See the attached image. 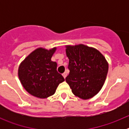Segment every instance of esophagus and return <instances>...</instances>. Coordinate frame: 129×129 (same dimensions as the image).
Listing matches in <instances>:
<instances>
[{"label": "esophagus", "instance_id": "1", "mask_svg": "<svg viewBox=\"0 0 129 129\" xmlns=\"http://www.w3.org/2000/svg\"><path fill=\"white\" fill-rule=\"evenodd\" d=\"M67 72H64L63 74H62V76H63V77L64 79L66 78V77H67Z\"/></svg>", "mask_w": 129, "mask_h": 129}]
</instances>
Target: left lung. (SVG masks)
Segmentation results:
<instances>
[{
	"label": "left lung",
	"instance_id": "obj_1",
	"mask_svg": "<svg viewBox=\"0 0 129 129\" xmlns=\"http://www.w3.org/2000/svg\"><path fill=\"white\" fill-rule=\"evenodd\" d=\"M70 73L66 77L72 92L82 100H88L96 95L104 85L109 64L97 49L84 45H67Z\"/></svg>",
	"mask_w": 129,
	"mask_h": 129
}]
</instances>
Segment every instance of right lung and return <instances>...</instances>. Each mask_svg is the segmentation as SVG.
<instances>
[{"label":"right lung","mask_w":129,"mask_h":129,"mask_svg":"<svg viewBox=\"0 0 129 129\" xmlns=\"http://www.w3.org/2000/svg\"><path fill=\"white\" fill-rule=\"evenodd\" d=\"M38 48L26 57L19 65V80L27 92L39 98L53 95L58 85L64 81L57 71L56 62L51 60L56 51Z\"/></svg>","instance_id":"add662e5"}]
</instances>
